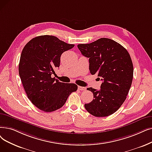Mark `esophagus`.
Here are the masks:
<instances>
[{
  "label": "esophagus",
  "mask_w": 152,
  "mask_h": 152,
  "mask_svg": "<svg viewBox=\"0 0 152 152\" xmlns=\"http://www.w3.org/2000/svg\"><path fill=\"white\" fill-rule=\"evenodd\" d=\"M78 89L81 90V91H86V88H84V87H82V86H78Z\"/></svg>",
  "instance_id": "1"
}]
</instances>
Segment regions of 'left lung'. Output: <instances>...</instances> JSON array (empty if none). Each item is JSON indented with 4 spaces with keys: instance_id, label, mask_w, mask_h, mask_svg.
Segmentation results:
<instances>
[{
    "instance_id": "left-lung-1",
    "label": "left lung",
    "mask_w": 152,
    "mask_h": 152,
    "mask_svg": "<svg viewBox=\"0 0 152 152\" xmlns=\"http://www.w3.org/2000/svg\"><path fill=\"white\" fill-rule=\"evenodd\" d=\"M77 48L89 58L91 74H97L102 81L100 90L87 88L93 93L94 99L84 104L85 109L96 117L114 114L126 99L133 80L134 67L129 52L121 44L106 38L79 44Z\"/></svg>"
}]
</instances>
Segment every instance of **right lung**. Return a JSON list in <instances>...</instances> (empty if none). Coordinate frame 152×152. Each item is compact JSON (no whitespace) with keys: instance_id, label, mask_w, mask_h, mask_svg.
Returning <instances> with one entry per match:
<instances>
[{"instance_id":"1","label":"right lung","mask_w":152,"mask_h":152,"mask_svg":"<svg viewBox=\"0 0 152 152\" xmlns=\"http://www.w3.org/2000/svg\"><path fill=\"white\" fill-rule=\"evenodd\" d=\"M75 47L57 37L42 35L31 39L24 47L20 59L18 72L28 98L44 112L63 107L77 86L64 83L51 77L60 64L63 52Z\"/></svg>"}]
</instances>
